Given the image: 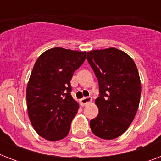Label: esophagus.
<instances>
[{"label":"esophagus","instance_id":"esophagus-1","mask_svg":"<svg viewBox=\"0 0 161 161\" xmlns=\"http://www.w3.org/2000/svg\"><path fill=\"white\" fill-rule=\"evenodd\" d=\"M92 102V98L90 97H83V98L80 99V103L82 106H85L88 103H90Z\"/></svg>","mask_w":161,"mask_h":161}]
</instances>
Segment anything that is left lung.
<instances>
[{
	"instance_id": "obj_1",
	"label": "left lung",
	"mask_w": 161,
	"mask_h": 161,
	"mask_svg": "<svg viewBox=\"0 0 161 161\" xmlns=\"http://www.w3.org/2000/svg\"><path fill=\"white\" fill-rule=\"evenodd\" d=\"M87 59L100 93L95 99L98 114L90 121L91 130L103 140L116 139L130 127L140 104L141 83L137 67L130 56L114 47L88 52Z\"/></svg>"
}]
</instances>
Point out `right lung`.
<instances>
[{"label": "right lung", "mask_w": 161, "mask_h": 161, "mask_svg": "<svg viewBox=\"0 0 161 161\" xmlns=\"http://www.w3.org/2000/svg\"><path fill=\"white\" fill-rule=\"evenodd\" d=\"M85 58L86 52L53 47L34 64L26 87L27 112L35 131L45 140H63L69 133L79 108L70 93V81Z\"/></svg>", "instance_id": "right-lung-1"}]
</instances>
